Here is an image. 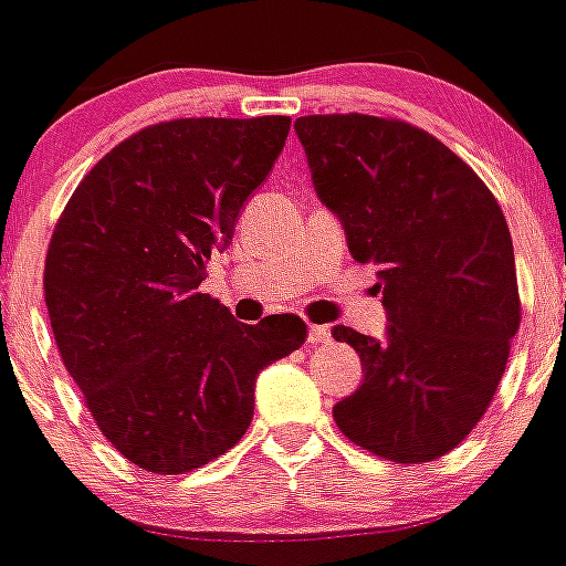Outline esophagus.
I'll list each match as a JSON object with an SVG mask.
<instances>
[{
  "mask_svg": "<svg viewBox=\"0 0 566 566\" xmlns=\"http://www.w3.org/2000/svg\"><path fill=\"white\" fill-rule=\"evenodd\" d=\"M331 339V328L328 325H311L307 328V343H314V346H323Z\"/></svg>",
  "mask_w": 566,
  "mask_h": 566,
  "instance_id": "1",
  "label": "esophagus"
}]
</instances>
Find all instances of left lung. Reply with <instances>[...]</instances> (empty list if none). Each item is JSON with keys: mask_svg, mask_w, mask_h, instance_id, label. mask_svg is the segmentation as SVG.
<instances>
[{"mask_svg": "<svg viewBox=\"0 0 566 566\" xmlns=\"http://www.w3.org/2000/svg\"><path fill=\"white\" fill-rule=\"evenodd\" d=\"M293 127L348 252L378 268L389 323L384 339L334 328L363 363L334 421L375 457L433 462L485 416L521 328L503 209L448 145L407 122L337 113Z\"/></svg>", "mask_w": 566, "mask_h": 566, "instance_id": "8db88e82", "label": "left lung"}]
</instances>
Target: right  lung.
<instances>
[{
	"label": "right lung",
	"mask_w": 566,
	"mask_h": 566,
	"mask_svg": "<svg viewBox=\"0 0 566 566\" xmlns=\"http://www.w3.org/2000/svg\"><path fill=\"white\" fill-rule=\"evenodd\" d=\"M287 130V116L150 124L81 179L54 227L57 352L101 433L145 471L186 474L235 448L259 371L305 343L296 314L243 325L200 293Z\"/></svg>",
	"instance_id": "add662e5"
}]
</instances>
